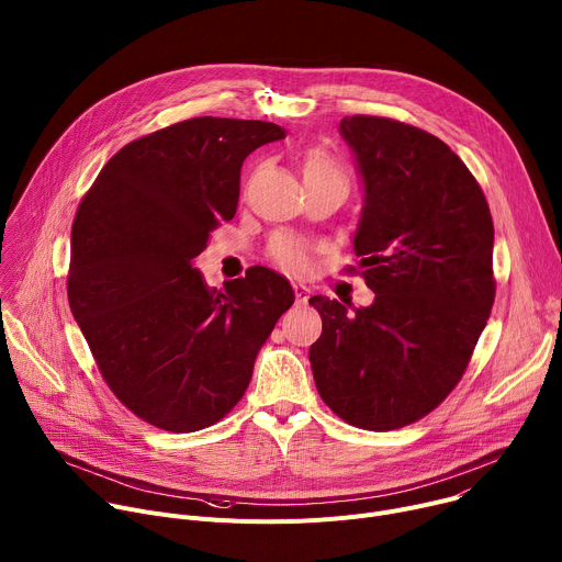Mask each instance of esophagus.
Returning a JSON list of instances; mask_svg holds the SVG:
<instances>
[{
  "label": "esophagus",
  "mask_w": 562,
  "mask_h": 562,
  "mask_svg": "<svg viewBox=\"0 0 562 562\" xmlns=\"http://www.w3.org/2000/svg\"><path fill=\"white\" fill-rule=\"evenodd\" d=\"M294 296H296L299 305H305L310 299V288H305L303 283H294Z\"/></svg>",
  "instance_id": "1"
}]
</instances>
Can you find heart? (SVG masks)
Returning a JSON list of instances; mask_svg holds the SVG:
<instances>
[{"instance_id": "obj_1", "label": "heart", "mask_w": 562, "mask_h": 562, "mask_svg": "<svg viewBox=\"0 0 562 562\" xmlns=\"http://www.w3.org/2000/svg\"><path fill=\"white\" fill-rule=\"evenodd\" d=\"M301 173H303V182H313V180L346 182V176H344L339 162L324 149H313L305 154ZM268 255H270L272 263L288 274H305L310 270L307 247L290 234L274 236L268 245Z\"/></svg>"}]
</instances>
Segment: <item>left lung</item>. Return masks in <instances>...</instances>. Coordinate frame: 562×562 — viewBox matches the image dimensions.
I'll return each instance as SVG.
<instances>
[{
    "mask_svg": "<svg viewBox=\"0 0 562 562\" xmlns=\"http://www.w3.org/2000/svg\"><path fill=\"white\" fill-rule=\"evenodd\" d=\"M339 132L363 180L352 243L375 301L350 315L337 299H310L324 324L310 366L344 422L393 430L440 406L464 375L495 299L493 221L440 138L380 115L344 117Z\"/></svg>",
    "mask_w": 562,
    "mask_h": 562,
    "instance_id": "obj_1",
    "label": "left lung"
}]
</instances>
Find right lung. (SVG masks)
<instances>
[{
    "label": "right lung",
    "instance_id": "obj_1",
    "mask_svg": "<svg viewBox=\"0 0 562 562\" xmlns=\"http://www.w3.org/2000/svg\"><path fill=\"white\" fill-rule=\"evenodd\" d=\"M285 138L274 122L192 117L124 145L71 229L69 305L102 380L134 415L171 432L223 419L294 303L255 266L210 290L194 259L236 214L243 160Z\"/></svg>",
    "mask_w": 562,
    "mask_h": 562
}]
</instances>
